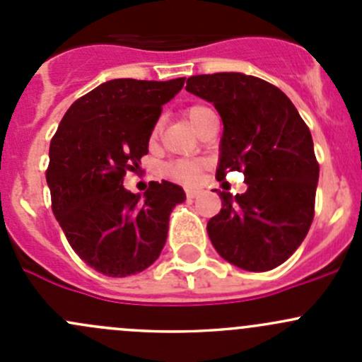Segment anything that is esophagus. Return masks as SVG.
Segmentation results:
<instances>
[{"mask_svg": "<svg viewBox=\"0 0 362 362\" xmlns=\"http://www.w3.org/2000/svg\"><path fill=\"white\" fill-rule=\"evenodd\" d=\"M185 194H187V198H196V196H198V191L192 187H187L185 189Z\"/></svg>", "mask_w": 362, "mask_h": 362, "instance_id": "obj_1", "label": "esophagus"}]
</instances>
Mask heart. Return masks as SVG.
I'll list each match as a JSON object with an SVG mask.
<instances>
[{
    "instance_id": "b5f03b06",
    "label": "heart",
    "mask_w": 362,
    "mask_h": 362,
    "mask_svg": "<svg viewBox=\"0 0 362 362\" xmlns=\"http://www.w3.org/2000/svg\"><path fill=\"white\" fill-rule=\"evenodd\" d=\"M214 110L208 107H204V105H192V107L187 108V117L189 120L192 122V126L198 129V126L202 124V120L204 117L208 115V113H211ZM158 134V127H156L154 131H152V138ZM202 163L199 160H189V159H177L173 160V163H170L166 166V173L170 175L171 178H175V180L182 182V184H194L196 180H198L199 173H202Z\"/></svg>"
}]
</instances>
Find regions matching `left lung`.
Masks as SVG:
<instances>
[{
    "label": "left lung",
    "instance_id": "1",
    "mask_svg": "<svg viewBox=\"0 0 362 362\" xmlns=\"http://www.w3.org/2000/svg\"><path fill=\"white\" fill-rule=\"evenodd\" d=\"M189 93L214 103L224 124L217 180L245 175L247 191L218 192L206 224L221 257L247 272L276 268L301 245L315 214L319 163L308 126L273 83L243 73L187 78Z\"/></svg>",
    "mask_w": 362,
    "mask_h": 362
}]
</instances>
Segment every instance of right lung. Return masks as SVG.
<instances>
[{
  "label": "right lung",
  "mask_w": 362,
  "mask_h": 362,
  "mask_svg": "<svg viewBox=\"0 0 362 362\" xmlns=\"http://www.w3.org/2000/svg\"><path fill=\"white\" fill-rule=\"evenodd\" d=\"M115 78L78 98L64 113L49 151L47 184L52 211L71 249L108 276L147 269L159 257L180 185L151 182L144 196L126 191V171L148 154L163 105L184 87Z\"/></svg>",
  "instance_id": "obj_1"
}]
</instances>
